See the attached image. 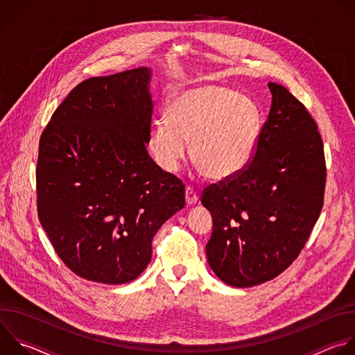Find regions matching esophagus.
I'll return each mask as SVG.
<instances>
[{
	"label": "esophagus",
	"instance_id": "obj_1",
	"mask_svg": "<svg viewBox=\"0 0 355 355\" xmlns=\"http://www.w3.org/2000/svg\"><path fill=\"white\" fill-rule=\"evenodd\" d=\"M185 199L188 205H193L198 202V192L191 185H187L185 188Z\"/></svg>",
	"mask_w": 355,
	"mask_h": 355
}]
</instances>
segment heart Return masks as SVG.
<instances>
[{
  "label": "heart",
  "instance_id": "heart-1",
  "mask_svg": "<svg viewBox=\"0 0 355 355\" xmlns=\"http://www.w3.org/2000/svg\"><path fill=\"white\" fill-rule=\"evenodd\" d=\"M261 116L250 99L220 85H199L174 92L168 118L150 130V150L157 166L175 173L189 155L212 180H229L250 163L260 137Z\"/></svg>",
  "mask_w": 355,
  "mask_h": 355
}]
</instances>
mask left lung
Segmentation results:
<instances>
[{"label":"left lung","instance_id":"8db88e82","mask_svg":"<svg viewBox=\"0 0 355 355\" xmlns=\"http://www.w3.org/2000/svg\"><path fill=\"white\" fill-rule=\"evenodd\" d=\"M268 87L272 105L250 163L200 195L214 219L209 266L237 288L263 284L286 270L323 208L326 160L318 123L285 87Z\"/></svg>","mask_w":355,"mask_h":355}]
</instances>
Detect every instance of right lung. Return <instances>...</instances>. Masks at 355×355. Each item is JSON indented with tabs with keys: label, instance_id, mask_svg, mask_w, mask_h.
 I'll return each mask as SVG.
<instances>
[{
	"label": "right lung",
	"instance_id": "add662e5",
	"mask_svg": "<svg viewBox=\"0 0 355 355\" xmlns=\"http://www.w3.org/2000/svg\"><path fill=\"white\" fill-rule=\"evenodd\" d=\"M148 81L140 67L80 83L39 140V220L62 261L88 281L137 278L155 234L185 207L184 182L146 150Z\"/></svg>",
	"mask_w": 355,
	"mask_h": 355
}]
</instances>
